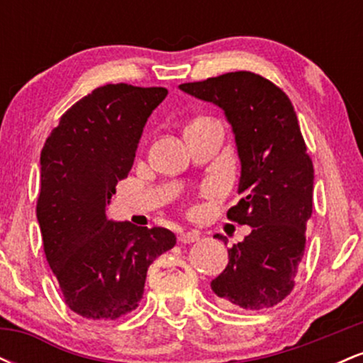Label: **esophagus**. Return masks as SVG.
I'll list each match as a JSON object with an SVG mask.
<instances>
[{"label": "esophagus", "mask_w": 363, "mask_h": 363, "mask_svg": "<svg viewBox=\"0 0 363 363\" xmlns=\"http://www.w3.org/2000/svg\"><path fill=\"white\" fill-rule=\"evenodd\" d=\"M196 240H199L198 232H182V234L179 235V242L181 244H191L196 242Z\"/></svg>", "instance_id": "obj_1"}]
</instances>
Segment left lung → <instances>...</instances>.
<instances>
[{
  "label": "left lung",
  "mask_w": 363,
  "mask_h": 363,
  "mask_svg": "<svg viewBox=\"0 0 363 363\" xmlns=\"http://www.w3.org/2000/svg\"><path fill=\"white\" fill-rule=\"evenodd\" d=\"M179 89L222 107L242 164V198L227 218L251 225L252 232L228 249L227 268L211 281V290L228 307L277 306L295 286L314 191V165L294 106L280 86L251 72L182 83ZM216 239L225 242L222 235Z\"/></svg>",
  "instance_id": "obj_1"
}]
</instances>
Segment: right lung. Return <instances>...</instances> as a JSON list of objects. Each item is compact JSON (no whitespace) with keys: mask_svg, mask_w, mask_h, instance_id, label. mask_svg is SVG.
Segmentation results:
<instances>
[{"mask_svg":"<svg viewBox=\"0 0 363 363\" xmlns=\"http://www.w3.org/2000/svg\"><path fill=\"white\" fill-rule=\"evenodd\" d=\"M165 97L164 86H99L61 116L40 152L44 252L65 303L82 318L116 320L135 311L150 264L176 245L167 228L106 218L145 123Z\"/></svg>","mask_w":363,"mask_h":363,"instance_id":"add662e5","label":"right lung"}]
</instances>
